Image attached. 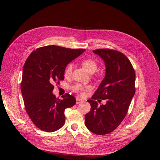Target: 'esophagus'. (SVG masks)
<instances>
[{
    "label": "esophagus",
    "mask_w": 160,
    "mask_h": 160,
    "mask_svg": "<svg viewBox=\"0 0 160 160\" xmlns=\"http://www.w3.org/2000/svg\"><path fill=\"white\" fill-rule=\"evenodd\" d=\"M82 101H83V99H81L80 98H76V103H77V104H79V103H81Z\"/></svg>",
    "instance_id": "1"
}]
</instances>
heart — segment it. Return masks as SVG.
Here are the masks:
<instances>
[{
  "instance_id": "1",
  "label": "heart",
  "mask_w": 160,
  "mask_h": 160,
  "mask_svg": "<svg viewBox=\"0 0 160 160\" xmlns=\"http://www.w3.org/2000/svg\"><path fill=\"white\" fill-rule=\"evenodd\" d=\"M81 65H83L84 68L89 72H95L97 69H98V62L95 60L90 59H85L81 61ZM72 71V64L69 63L65 67L64 71V75L65 77H69ZM91 89V87L89 85H84L77 83H75L73 85H72L71 89L75 93H79L81 95H83L85 91H88Z\"/></svg>"
}]
</instances>
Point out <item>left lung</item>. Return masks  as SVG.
<instances>
[{"mask_svg": "<svg viewBox=\"0 0 160 160\" xmlns=\"http://www.w3.org/2000/svg\"><path fill=\"white\" fill-rule=\"evenodd\" d=\"M104 60V79L91 99V110L85 115V125L92 133L105 135L112 132L126 116L135 94V72L123 53L109 49L93 51ZM107 100L105 105H98L96 100ZM99 100H98V101Z\"/></svg>", "mask_w": 160, "mask_h": 160, "instance_id": "obj_1", "label": "left lung"}]
</instances>
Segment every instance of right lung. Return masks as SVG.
Here are the masks:
<instances>
[{
  "instance_id": "1",
  "label": "right lung",
  "mask_w": 160,
  "mask_h": 160,
  "mask_svg": "<svg viewBox=\"0 0 160 160\" xmlns=\"http://www.w3.org/2000/svg\"><path fill=\"white\" fill-rule=\"evenodd\" d=\"M85 51L49 45L38 48L28 57L21 89L27 113L38 129L53 132L63 126L65 109L72 107L76 99L69 93L62 95L61 99L57 98L52 92L53 85L64 80L67 64Z\"/></svg>"
}]
</instances>
